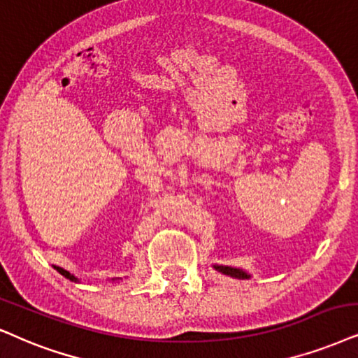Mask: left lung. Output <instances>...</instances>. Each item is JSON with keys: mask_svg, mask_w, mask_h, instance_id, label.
Returning a JSON list of instances; mask_svg holds the SVG:
<instances>
[{"mask_svg": "<svg viewBox=\"0 0 358 358\" xmlns=\"http://www.w3.org/2000/svg\"><path fill=\"white\" fill-rule=\"evenodd\" d=\"M213 268H215L216 271H220L221 274L231 275V278H236V279H250L251 278L246 271L238 269V268H229V266H218V264H215Z\"/></svg>", "mask_w": 358, "mask_h": 358, "instance_id": "obj_1", "label": "left lung"}]
</instances>
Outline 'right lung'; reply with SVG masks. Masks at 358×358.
<instances>
[{
    "label": "right lung",
    "instance_id": "add662e5",
    "mask_svg": "<svg viewBox=\"0 0 358 358\" xmlns=\"http://www.w3.org/2000/svg\"><path fill=\"white\" fill-rule=\"evenodd\" d=\"M54 269H57L59 273H61L62 275H64V278H67V279H69V280H76V282H78V280H79L78 278H76L74 274H71L69 271H66V269H62V268H57V266H54Z\"/></svg>",
    "mask_w": 358,
    "mask_h": 358
}]
</instances>
